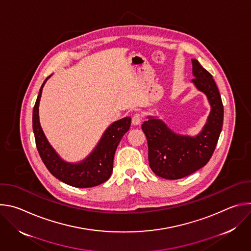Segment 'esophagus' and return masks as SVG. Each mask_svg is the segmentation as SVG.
Returning a JSON list of instances; mask_svg holds the SVG:
<instances>
[{
    "instance_id": "esophagus-1",
    "label": "esophagus",
    "mask_w": 251,
    "mask_h": 251,
    "mask_svg": "<svg viewBox=\"0 0 251 251\" xmlns=\"http://www.w3.org/2000/svg\"><path fill=\"white\" fill-rule=\"evenodd\" d=\"M141 119H142V118H141V116H140L139 114H134L133 117H132V125H134V126L140 125Z\"/></svg>"
}]
</instances>
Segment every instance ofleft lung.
Returning a JSON list of instances; mask_svg holds the SVG:
<instances>
[{"label":"left lung","mask_w":251,"mask_h":251,"mask_svg":"<svg viewBox=\"0 0 251 251\" xmlns=\"http://www.w3.org/2000/svg\"><path fill=\"white\" fill-rule=\"evenodd\" d=\"M192 83L204 93L210 112L201 131L196 136L174 132L161 119L148 116L142 125L148 142V158L152 171L167 180H177L202 168L216 149L224 123V105L212 75L197 59H192Z\"/></svg>","instance_id":"1"}]
</instances>
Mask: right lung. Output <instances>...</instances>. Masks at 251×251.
Listing matches in <instances>:
<instances>
[{"label":"right lung","mask_w":251,"mask_h":251,"mask_svg":"<svg viewBox=\"0 0 251 251\" xmlns=\"http://www.w3.org/2000/svg\"><path fill=\"white\" fill-rule=\"evenodd\" d=\"M50 77L44 81L32 111V130L39 154L50 174L64 184L80 189L98 186L106 182L111 176L115 151L122 137L130 128L131 118L125 117L112 123L84 160L77 163L66 162L51 147L40 123V101L43 88Z\"/></svg>","instance_id":"add662e5"}]
</instances>
